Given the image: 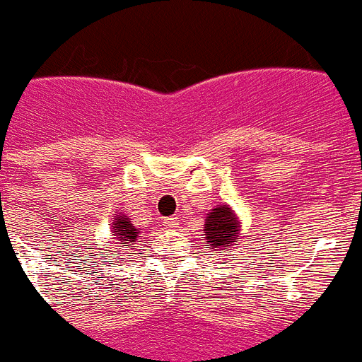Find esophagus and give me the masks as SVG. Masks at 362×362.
Here are the masks:
<instances>
[{"label": "esophagus", "instance_id": "34e87169", "mask_svg": "<svg viewBox=\"0 0 362 362\" xmlns=\"http://www.w3.org/2000/svg\"><path fill=\"white\" fill-rule=\"evenodd\" d=\"M163 224H165V228H169V230H175V228L178 226V217H167L165 221H163Z\"/></svg>", "mask_w": 362, "mask_h": 362}]
</instances>
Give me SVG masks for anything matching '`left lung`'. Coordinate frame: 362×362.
<instances>
[{"instance_id": "1", "label": "left lung", "mask_w": 362, "mask_h": 362, "mask_svg": "<svg viewBox=\"0 0 362 362\" xmlns=\"http://www.w3.org/2000/svg\"><path fill=\"white\" fill-rule=\"evenodd\" d=\"M204 221L206 248L217 252L218 257H223L221 252L224 248H233L238 239H241V221L228 204L215 206L214 209H209Z\"/></svg>"}]
</instances>
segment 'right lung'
<instances>
[{"label": "right lung", "mask_w": 362, "mask_h": 362, "mask_svg": "<svg viewBox=\"0 0 362 362\" xmlns=\"http://www.w3.org/2000/svg\"><path fill=\"white\" fill-rule=\"evenodd\" d=\"M112 235H114L119 247L130 248V245H134L136 239H138L139 230L132 224V221L127 215L115 211V218L112 223Z\"/></svg>", "instance_id": "add662e5"}]
</instances>
